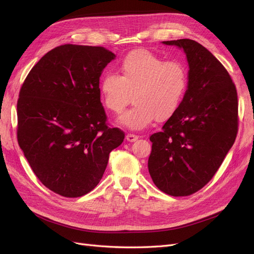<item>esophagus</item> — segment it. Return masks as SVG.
I'll return each instance as SVG.
<instances>
[{
	"instance_id": "34e87169",
	"label": "esophagus",
	"mask_w": 254,
	"mask_h": 254,
	"mask_svg": "<svg viewBox=\"0 0 254 254\" xmlns=\"http://www.w3.org/2000/svg\"><path fill=\"white\" fill-rule=\"evenodd\" d=\"M126 139L129 142H134V141H136L137 139H139V136H137L136 134H133V133H128L126 135Z\"/></svg>"
}]
</instances>
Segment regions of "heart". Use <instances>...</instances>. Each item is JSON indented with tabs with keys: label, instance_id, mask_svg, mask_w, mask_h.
<instances>
[{
	"label": "heart",
	"instance_id": "heart-1",
	"mask_svg": "<svg viewBox=\"0 0 254 254\" xmlns=\"http://www.w3.org/2000/svg\"><path fill=\"white\" fill-rule=\"evenodd\" d=\"M189 88V72L180 61H165L147 51H133L123 58L119 75L106 74L99 83L102 103L119 114L133 94V107L120 118L131 130H141L157 119H170L179 109Z\"/></svg>",
	"mask_w": 254,
	"mask_h": 254
}]
</instances>
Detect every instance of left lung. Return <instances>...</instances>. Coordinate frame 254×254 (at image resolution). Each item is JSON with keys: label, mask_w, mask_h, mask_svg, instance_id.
Segmentation results:
<instances>
[{"label": "left lung", "mask_w": 254, "mask_h": 254, "mask_svg": "<svg viewBox=\"0 0 254 254\" xmlns=\"http://www.w3.org/2000/svg\"><path fill=\"white\" fill-rule=\"evenodd\" d=\"M163 43L187 54L189 88L162 131L149 137L148 171L165 194L189 196L213 178L236 139L237 92L226 67L200 43L190 39Z\"/></svg>", "instance_id": "obj_1"}]
</instances>
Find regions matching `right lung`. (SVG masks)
<instances>
[{
    "label": "right lung",
    "mask_w": 254,
    "mask_h": 254,
    "mask_svg": "<svg viewBox=\"0 0 254 254\" xmlns=\"http://www.w3.org/2000/svg\"><path fill=\"white\" fill-rule=\"evenodd\" d=\"M115 57L103 47L64 44L38 61L17 104V137L43 186L81 197L101 181L109 153L124 141L107 124L99 77Z\"/></svg>",
    "instance_id": "obj_1"
}]
</instances>
